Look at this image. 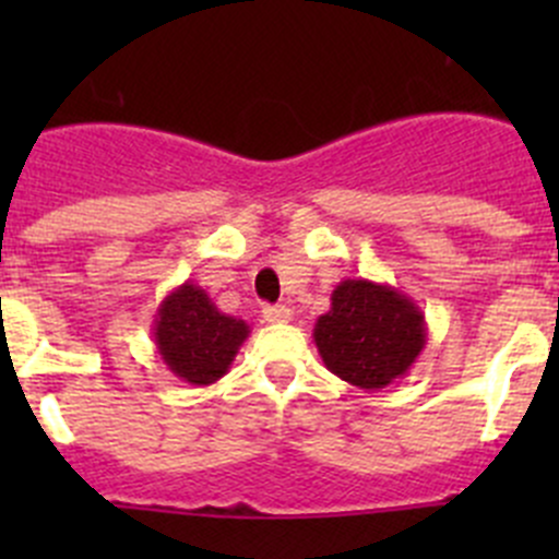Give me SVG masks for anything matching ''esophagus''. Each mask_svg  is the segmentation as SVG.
<instances>
[{"instance_id": "1", "label": "esophagus", "mask_w": 559, "mask_h": 559, "mask_svg": "<svg viewBox=\"0 0 559 559\" xmlns=\"http://www.w3.org/2000/svg\"><path fill=\"white\" fill-rule=\"evenodd\" d=\"M262 319L270 321V324H286V321H292V308H286V306H264L262 308Z\"/></svg>"}]
</instances>
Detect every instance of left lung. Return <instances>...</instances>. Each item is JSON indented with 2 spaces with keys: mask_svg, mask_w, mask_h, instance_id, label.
<instances>
[{
  "mask_svg": "<svg viewBox=\"0 0 559 559\" xmlns=\"http://www.w3.org/2000/svg\"><path fill=\"white\" fill-rule=\"evenodd\" d=\"M313 326L326 370L365 392L403 379L427 343L425 313L389 284L346 278Z\"/></svg>",
  "mask_w": 559,
  "mask_h": 559,
  "instance_id": "8db88e82",
  "label": "left lung"
}]
</instances>
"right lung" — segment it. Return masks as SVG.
I'll use <instances>...</instances> for the list:
<instances>
[{"mask_svg": "<svg viewBox=\"0 0 559 559\" xmlns=\"http://www.w3.org/2000/svg\"><path fill=\"white\" fill-rule=\"evenodd\" d=\"M248 332L243 319L218 311L207 292L191 281L175 286L154 316L156 352L191 386L216 384L227 376Z\"/></svg>", "mask_w": 559, "mask_h": 559, "instance_id": "add662e5", "label": "right lung"}]
</instances>
